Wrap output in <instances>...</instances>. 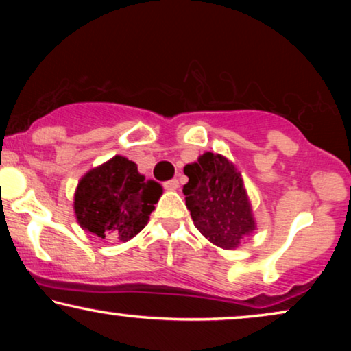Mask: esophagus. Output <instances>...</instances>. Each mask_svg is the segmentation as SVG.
<instances>
[{"mask_svg": "<svg viewBox=\"0 0 351 351\" xmlns=\"http://www.w3.org/2000/svg\"><path fill=\"white\" fill-rule=\"evenodd\" d=\"M165 189L167 190V191H174V190H177L179 189V180L177 179H172V180H167V182H165Z\"/></svg>", "mask_w": 351, "mask_h": 351, "instance_id": "34e87169", "label": "esophagus"}]
</instances>
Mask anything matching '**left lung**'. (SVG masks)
I'll list each match as a JSON object with an SVG mask.
<instances>
[{
  "instance_id": "left-lung-1",
  "label": "left lung",
  "mask_w": 351,
  "mask_h": 351,
  "mask_svg": "<svg viewBox=\"0 0 351 351\" xmlns=\"http://www.w3.org/2000/svg\"><path fill=\"white\" fill-rule=\"evenodd\" d=\"M185 204L195 227L215 246L239 247L257 230L241 172L220 153L206 152L184 167Z\"/></svg>"
}]
</instances>
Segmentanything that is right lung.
Here are the masks:
<instances>
[{
	"label": "right lung",
	"instance_id": "obj_1",
	"mask_svg": "<svg viewBox=\"0 0 351 351\" xmlns=\"http://www.w3.org/2000/svg\"><path fill=\"white\" fill-rule=\"evenodd\" d=\"M161 195L158 182L147 180L136 162L117 155L81 177L75 190V217L84 232L126 243L148 223Z\"/></svg>",
	"mask_w": 351,
	"mask_h": 351
}]
</instances>
